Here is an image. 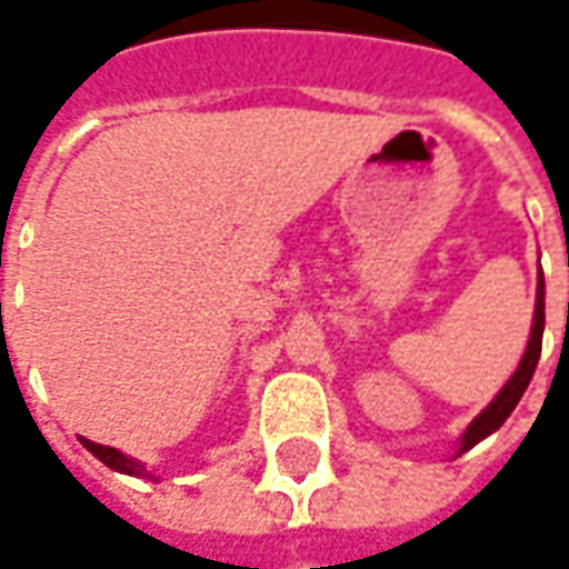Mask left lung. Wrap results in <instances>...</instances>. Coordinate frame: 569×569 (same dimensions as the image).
<instances>
[{
    "label": "left lung",
    "mask_w": 569,
    "mask_h": 569,
    "mask_svg": "<svg viewBox=\"0 0 569 569\" xmlns=\"http://www.w3.org/2000/svg\"><path fill=\"white\" fill-rule=\"evenodd\" d=\"M542 329H546V283H542V271H539L537 310H533V329H530V341H527L525 357L518 362V369H515L512 378L506 381V387L493 396V402L466 427L463 439H460V451L457 453H466L469 448H476L478 441L488 439L490 432L500 429L502 423H506V418L512 415L515 406H518V399L525 396L527 383L533 378V371H537L539 353H542Z\"/></svg>",
    "instance_id": "left-lung-1"
}]
</instances>
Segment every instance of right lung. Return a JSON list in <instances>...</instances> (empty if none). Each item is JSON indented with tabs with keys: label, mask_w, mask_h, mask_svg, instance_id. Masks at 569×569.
<instances>
[{
	"label": "right lung",
	"mask_w": 569,
	"mask_h": 569,
	"mask_svg": "<svg viewBox=\"0 0 569 569\" xmlns=\"http://www.w3.org/2000/svg\"><path fill=\"white\" fill-rule=\"evenodd\" d=\"M81 445H84V448H88L93 457H100V460H103L109 469H116V472H128V476L151 478L149 472H146V466H142L140 460L128 457V453L116 451V448H106V445H97V441H91V439H81Z\"/></svg>",
	"instance_id": "right-lung-1"
}]
</instances>
